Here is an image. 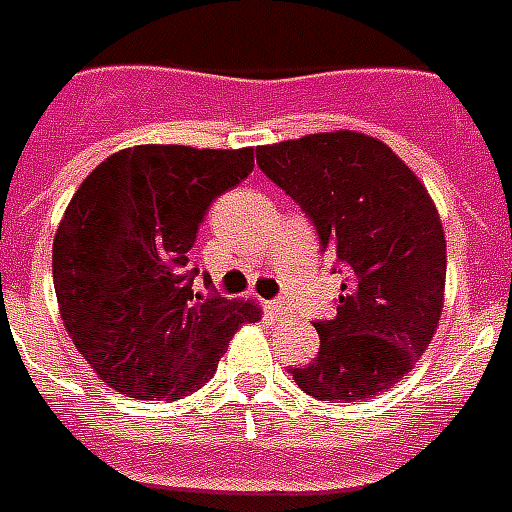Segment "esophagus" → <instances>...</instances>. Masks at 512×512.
Wrapping results in <instances>:
<instances>
[{"mask_svg": "<svg viewBox=\"0 0 512 512\" xmlns=\"http://www.w3.org/2000/svg\"><path fill=\"white\" fill-rule=\"evenodd\" d=\"M273 311V314H276V317H290L292 311H290V306H287V300H273L271 306H268Z\"/></svg>", "mask_w": 512, "mask_h": 512, "instance_id": "obj_1", "label": "esophagus"}]
</instances>
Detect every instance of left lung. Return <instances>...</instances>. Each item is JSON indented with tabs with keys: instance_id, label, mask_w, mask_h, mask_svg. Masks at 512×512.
<instances>
[{
	"instance_id": "1",
	"label": "left lung",
	"mask_w": 512,
	"mask_h": 512,
	"mask_svg": "<svg viewBox=\"0 0 512 512\" xmlns=\"http://www.w3.org/2000/svg\"><path fill=\"white\" fill-rule=\"evenodd\" d=\"M257 166L314 222L322 252L349 271L338 314L295 384L362 403L392 389L432 341L443 311L446 236L421 179L373 136L330 131L257 147Z\"/></svg>"
}]
</instances>
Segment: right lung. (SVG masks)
<instances>
[{
    "mask_svg": "<svg viewBox=\"0 0 512 512\" xmlns=\"http://www.w3.org/2000/svg\"><path fill=\"white\" fill-rule=\"evenodd\" d=\"M255 169V150L128 147L85 177L53 239L64 327L96 376L136 400H182L214 376L252 300L195 292L198 225Z\"/></svg>",
    "mask_w": 512,
    "mask_h": 512,
    "instance_id": "1",
    "label": "right lung"
}]
</instances>
